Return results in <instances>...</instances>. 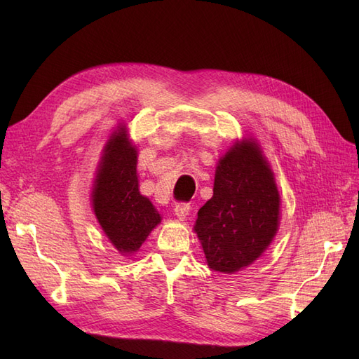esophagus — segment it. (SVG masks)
Listing matches in <instances>:
<instances>
[{
    "label": "esophagus",
    "instance_id": "34e87169",
    "mask_svg": "<svg viewBox=\"0 0 359 359\" xmlns=\"http://www.w3.org/2000/svg\"><path fill=\"white\" fill-rule=\"evenodd\" d=\"M190 210H191V206H190V203H187V202H180V203L175 205V208H173V211H175V215L178 217L180 220L186 219V217H187L189 212H190Z\"/></svg>",
    "mask_w": 359,
    "mask_h": 359
}]
</instances>
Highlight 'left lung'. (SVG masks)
Masks as SVG:
<instances>
[{
    "label": "left lung",
    "instance_id": "obj_1",
    "mask_svg": "<svg viewBox=\"0 0 359 359\" xmlns=\"http://www.w3.org/2000/svg\"><path fill=\"white\" fill-rule=\"evenodd\" d=\"M278 210L273 172L259 147L250 140L232 147L194 224L208 266L229 274L255 262L277 232Z\"/></svg>",
    "mask_w": 359,
    "mask_h": 359
}]
</instances>
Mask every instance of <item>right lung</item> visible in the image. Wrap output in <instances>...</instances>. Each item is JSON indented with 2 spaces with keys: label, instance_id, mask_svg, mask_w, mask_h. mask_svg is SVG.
Wrapping results in <instances>:
<instances>
[{
  "label": "right lung",
  "instance_id": "1",
  "mask_svg": "<svg viewBox=\"0 0 359 359\" xmlns=\"http://www.w3.org/2000/svg\"><path fill=\"white\" fill-rule=\"evenodd\" d=\"M136 161V149L130 145L126 128L119 127L106 144L93 191L97 220L123 255L137 252L160 223L153 203L139 193Z\"/></svg>",
  "mask_w": 359,
  "mask_h": 359
}]
</instances>
